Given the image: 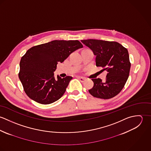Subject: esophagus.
Returning a JSON list of instances; mask_svg holds the SVG:
<instances>
[{"mask_svg": "<svg viewBox=\"0 0 151 151\" xmlns=\"http://www.w3.org/2000/svg\"><path fill=\"white\" fill-rule=\"evenodd\" d=\"M77 78L78 80H80V81L82 82V83H83V82L85 81V80H86L85 78L82 77H79V76H78V77H77Z\"/></svg>", "mask_w": 151, "mask_h": 151, "instance_id": "34e87169", "label": "esophagus"}]
</instances>
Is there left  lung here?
I'll return each instance as SVG.
<instances>
[{
  "label": "left lung",
  "instance_id": "left-lung-1",
  "mask_svg": "<svg viewBox=\"0 0 151 151\" xmlns=\"http://www.w3.org/2000/svg\"><path fill=\"white\" fill-rule=\"evenodd\" d=\"M81 41L96 56V65L108 72L105 81L99 78L92 79L93 86L89 92L95 98L104 99L116 96L129 76L131 63L127 49L117 42L93 39Z\"/></svg>",
  "mask_w": 151,
  "mask_h": 151
}]
</instances>
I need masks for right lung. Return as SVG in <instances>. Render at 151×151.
Wrapping results in <instances>:
<instances>
[{"mask_svg":"<svg viewBox=\"0 0 151 151\" xmlns=\"http://www.w3.org/2000/svg\"><path fill=\"white\" fill-rule=\"evenodd\" d=\"M83 47L77 40H54L33 46L22 56L19 77L27 96L43 105L59 99L73 77H54L58 62L62 63L75 50Z\"/></svg>","mask_w":151,"mask_h":151,"instance_id":"right-lung-1","label":"right lung"}]
</instances>
